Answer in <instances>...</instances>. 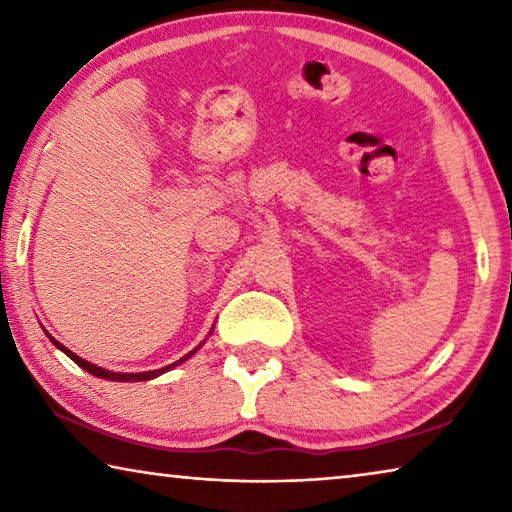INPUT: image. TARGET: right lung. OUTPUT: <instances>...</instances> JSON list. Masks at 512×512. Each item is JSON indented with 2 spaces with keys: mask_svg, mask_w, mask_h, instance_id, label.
<instances>
[{
  "mask_svg": "<svg viewBox=\"0 0 512 512\" xmlns=\"http://www.w3.org/2000/svg\"><path fill=\"white\" fill-rule=\"evenodd\" d=\"M51 339V336H49ZM54 341V345L58 350H63L69 359H72L76 366H81L83 370H88L90 375H94V377H101V379H112V381H144V379H153V377H158V375H162V372H167V370H171L173 366H178V363H183L185 359H189L192 357V354L198 350H192L189 354H185L183 359H178L176 363H171V366H167V368H160V370H151V372H110V370H103V368H99V366H94V363H90V361H85V359H81V357H76L74 352H69L63 343H58L56 339H51Z\"/></svg>",
  "mask_w": 512,
  "mask_h": 512,
  "instance_id": "1",
  "label": "right lung"
}]
</instances>
